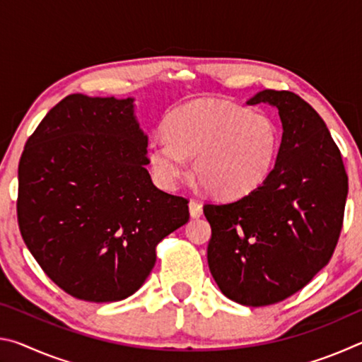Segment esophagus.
Listing matches in <instances>:
<instances>
[{"mask_svg":"<svg viewBox=\"0 0 362 362\" xmlns=\"http://www.w3.org/2000/svg\"><path fill=\"white\" fill-rule=\"evenodd\" d=\"M188 207H189V216H192L193 218H199L201 216H203V206H201L198 201L192 199L189 201Z\"/></svg>","mask_w":362,"mask_h":362,"instance_id":"1","label":"esophagus"}]
</instances>
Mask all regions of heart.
<instances>
[{"mask_svg":"<svg viewBox=\"0 0 362 362\" xmlns=\"http://www.w3.org/2000/svg\"><path fill=\"white\" fill-rule=\"evenodd\" d=\"M281 132L265 112L223 100L182 107L166 121V136L148 144L153 174L170 188L192 159L194 179L217 198H240L259 188L276 164Z\"/></svg>","mask_w":362,"mask_h":362,"instance_id":"obj_1","label":"heart"}]
</instances>
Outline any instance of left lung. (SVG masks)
<instances>
[{
    "label": "left lung",
    "instance_id": "1",
    "mask_svg": "<svg viewBox=\"0 0 362 362\" xmlns=\"http://www.w3.org/2000/svg\"><path fill=\"white\" fill-rule=\"evenodd\" d=\"M247 103L278 110L283 139L276 164L238 201L204 204L212 228L207 263L225 297L265 306L303 289L329 263L341 231L348 175L326 122L302 97L265 89Z\"/></svg>",
    "mask_w": 362,
    "mask_h": 362
}]
</instances>
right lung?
<instances>
[{"label":"right lung","instance_id":"obj_1","mask_svg":"<svg viewBox=\"0 0 362 362\" xmlns=\"http://www.w3.org/2000/svg\"><path fill=\"white\" fill-rule=\"evenodd\" d=\"M134 99L71 94L49 110L19 163L21 235L49 278L86 302L140 289L158 243L185 225L188 199L153 185Z\"/></svg>","mask_w":362,"mask_h":362}]
</instances>
